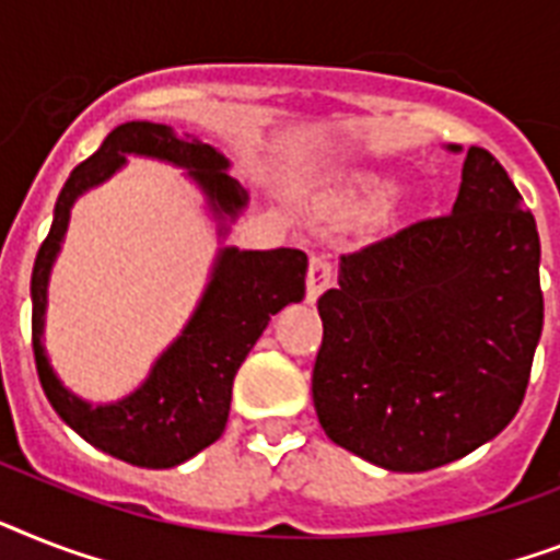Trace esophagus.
Wrapping results in <instances>:
<instances>
[{"mask_svg": "<svg viewBox=\"0 0 560 560\" xmlns=\"http://www.w3.org/2000/svg\"><path fill=\"white\" fill-rule=\"evenodd\" d=\"M330 281H334V267H330L327 256L313 253L311 265H307V299L316 302V299L330 288Z\"/></svg>", "mask_w": 560, "mask_h": 560, "instance_id": "esophagus-1", "label": "esophagus"}]
</instances>
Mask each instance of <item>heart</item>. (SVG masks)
<instances>
[{"label": "heart", "mask_w": 560, "mask_h": 560, "mask_svg": "<svg viewBox=\"0 0 560 560\" xmlns=\"http://www.w3.org/2000/svg\"><path fill=\"white\" fill-rule=\"evenodd\" d=\"M390 195V180L376 175H359L353 177V184L345 189V201L351 207H374V203L385 201Z\"/></svg>", "instance_id": "obj_1"}]
</instances>
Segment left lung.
<instances>
[{"mask_svg": "<svg viewBox=\"0 0 560 560\" xmlns=\"http://www.w3.org/2000/svg\"><path fill=\"white\" fill-rule=\"evenodd\" d=\"M457 152V147H452ZM535 218L471 147L448 215L345 253L319 295L313 406L325 434L390 471H429L506 429L544 327Z\"/></svg>", "mask_w": 560, "mask_h": 560, "instance_id": "left-lung-1", "label": "left lung"}]
</instances>
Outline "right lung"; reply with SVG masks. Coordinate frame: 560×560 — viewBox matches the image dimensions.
<instances>
[{
    "instance_id": "right-lung-1",
    "label": "right lung",
    "mask_w": 560,
    "mask_h": 560,
    "mask_svg": "<svg viewBox=\"0 0 560 560\" xmlns=\"http://www.w3.org/2000/svg\"><path fill=\"white\" fill-rule=\"evenodd\" d=\"M126 154H149L186 166L207 192L218 218H235L247 195L226 175V158L201 143L180 140L170 126L147 120L122 122L108 131L100 149L71 172L54 207L51 233L36 253L31 276V342L36 374L54 411L83 440L117 460L147 469H170L189 460L224 434L233 399V380L270 316L304 299L307 256L302 249H235L218 256L198 311L170 351L154 362L152 374L131 397L112 406H89L62 388L43 348V316L48 272L66 235L77 195L103 184L126 163Z\"/></svg>"
}]
</instances>
